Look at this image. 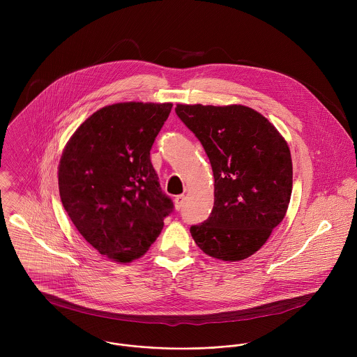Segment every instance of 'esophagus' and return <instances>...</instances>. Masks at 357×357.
<instances>
[{"instance_id": "esophagus-1", "label": "esophagus", "mask_w": 357, "mask_h": 357, "mask_svg": "<svg viewBox=\"0 0 357 357\" xmlns=\"http://www.w3.org/2000/svg\"><path fill=\"white\" fill-rule=\"evenodd\" d=\"M184 202H185V197H184V195H177V197L174 198V206H176L177 210H180V208L183 207Z\"/></svg>"}]
</instances>
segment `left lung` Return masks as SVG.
I'll list each match as a JSON object with an SVG mask.
<instances>
[{
    "instance_id": "obj_1",
    "label": "left lung",
    "mask_w": 357,
    "mask_h": 357,
    "mask_svg": "<svg viewBox=\"0 0 357 357\" xmlns=\"http://www.w3.org/2000/svg\"><path fill=\"white\" fill-rule=\"evenodd\" d=\"M198 137L214 176V206L190 232L198 248L222 261L258 252L286 215L293 163L286 140L259 112L241 104H177Z\"/></svg>"
}]
</instances>
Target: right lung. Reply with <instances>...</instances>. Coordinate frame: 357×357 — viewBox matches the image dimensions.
Segmentation results:
<instances>
[{
	"label": "right lung",
	"mask_w": 357,
	"mask_h": 357,
	"mask_svg": "<svg viewBox=\"0 0 357 357\" xmlns=\"http://www.w3.org/2000/svg\"><path fill=\"white\" fill-rule=\"evenodd\" d=\"M172 102H116L93 112L59 163V192L78 232L100 255L130 262L144 255L173 211L150 151Z\"/></svg>",
	"instance_id": "right-lung-1"
}]
</instances>
